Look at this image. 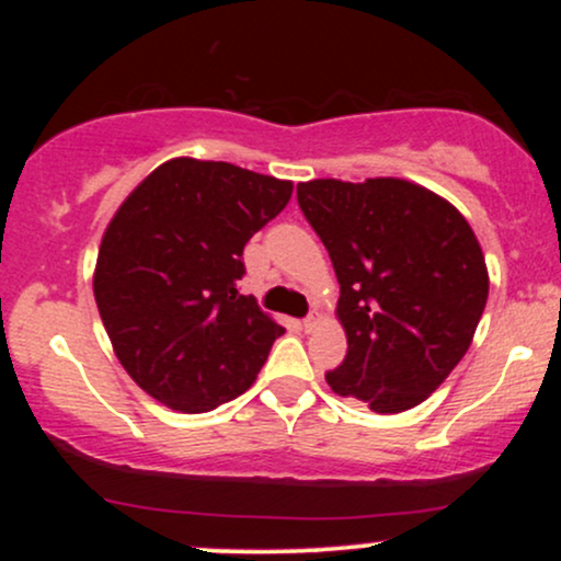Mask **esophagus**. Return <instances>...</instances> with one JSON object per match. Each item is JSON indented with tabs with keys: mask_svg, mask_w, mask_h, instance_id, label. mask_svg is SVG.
Wrapping results in <instances>:
<instances>
[{
	"mask_svg": "<svg viewBox=\"0 0 561 561\" xmlns=\"http://www.w3.org/2000/svg\"><path fill=\"white\" fill-rule=\"evenodd\" d=\"M317 324H319V313H317V311H313V313H308V317L302 319V330H306V332L317 330Z\"/></svg>",
	"mask_w": 561,
	"mask_h": 561,
	"instance_id": "34e87169",
	"label": "esophagus"
}]
</instances>
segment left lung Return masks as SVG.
<instances>
[{"mask_svg": "<svg viewBox=\"0 0 561 561\" xmlns=\"http://www.w3.org/2000/svg\"><path fill=\"white\" fill-rule=\"evenodd\" d=\"M298 203L340 282L347 353L327 382L377 414L414 409L465 358L485 311L472 227L448 199L392 176L313 179Z\"/></svg>", "mask_w": 561, "mask_h": 561, "instance_id": "left-lung-1", "label": "left lung"}]
</instances>
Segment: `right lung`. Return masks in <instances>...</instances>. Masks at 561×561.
Returning a JSON list of instances; mask_svg holds the SVG:
<instances>
[{"label": "right lung", "mask_w": 561, "mask_h": 561, "mask_svg": "<svg viewBox=\"0 0 561 561\" xmlns=\"http://www.w3.org/2000/svg\"><path fill=\"white\" fill-rule=\"evenodd\" d=\"M289 195L293 182L173 158L115 210L94 300L115 356L147 396L203 414L255 382L285 330L237 289L242 250Z\"/></svg>", "instance_id": "obj_1"}]
</instances>
